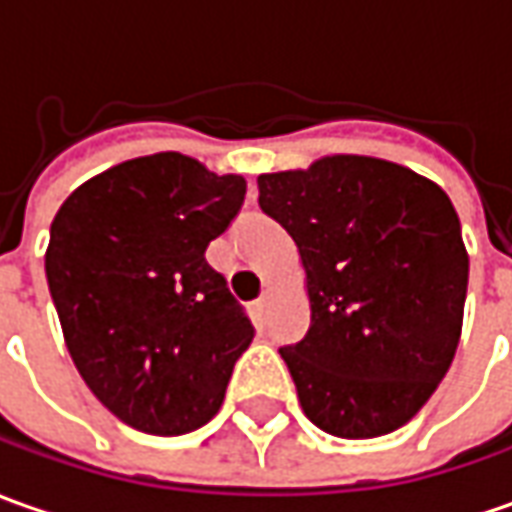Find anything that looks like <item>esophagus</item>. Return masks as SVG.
<instances>
[{"label": "esophagus", "mask_w": 512, "mask_h": 512, "mask_svg": "<svg viewBox=\"0 0 512 512\" xmlns=\"http://www.w3.org/2000/svg\"><path fill=\"white\" fill-rule=\"evenodd\" d=\"M269 294H263V297H260V300L255 302V308H257V314H266V311H269Z\"/></svg>", "instance_id": "esophagus-1"}]
</instances>
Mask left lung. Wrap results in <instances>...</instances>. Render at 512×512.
Masks as SVG:
<instances>
[{"label": "left lung", "mask_w": 512, "mask_h": 512, "mask_svg": "<svg viewBox=\"0 0 512 512\" xmlns=\"http://www.w3.org/2000/svg\"><path fill=\"white\" fill-rule=\"evenodd\" d=\"M260 207L291 235L311 328L280 356L305 417L342 440L401 429L454 361L468 252L440 184L375 156L260 173Z\"/></svg>", "instance_id": "left-lung-1"}]
</instances>
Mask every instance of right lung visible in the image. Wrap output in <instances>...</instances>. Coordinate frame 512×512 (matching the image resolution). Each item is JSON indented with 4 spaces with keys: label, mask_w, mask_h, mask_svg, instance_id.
<instances>
[{
    "label": "right lung",
    "mask_w": 512,
    "mask_h": 512,
    "mask_svg": "<svg viewBox=\"0 0 512 512\" xmlns=\"http://www.w3.org/2000/svg\"><path fill=\"white\" fill-rule=\"evenodd\" d=\"M243 196L238 173L162 151L92 176L52 218L44 269L66 350L131 429L179 437L224 403L255 328L204 252Z\"/></svg>",
    "instance_id": "add662e5"
}]
</instances>
